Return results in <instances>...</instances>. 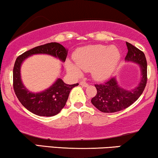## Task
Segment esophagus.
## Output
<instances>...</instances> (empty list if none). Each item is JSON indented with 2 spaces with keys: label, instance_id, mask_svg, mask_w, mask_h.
Segmentation results:
<instances>
[{
  "label": "esophagus",
  "instance_id": "obj_1",
  "mask_svg": "<svg viewBox=\"0 0 158 158\" xmlns=\"http://www.w3.org/2000/svg\"><path fill=\"white\" fill-rule=\"evenodd\" d=\"M80 85L82 86V87H87L88 85V84L86 82H85V81H82V82H80Z\"/></svg>",
  "mask_w": 158,
  "mask_h": 158
}]
</instances>
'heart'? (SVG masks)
Here are the masks:
<instances>
[{"label":"heart","mask_w":158,"mask_h":158,"mask_svg":"<svg viewBox=\"0 0 158 158\" xmlns=\"http://www.w3.org/2000/svg\"><path fill=\"white\" fill-rule=\"evenodd\" d=\"M120 58V52L115 46L90 45L76 50L74 54L76 65L69 61L67 67L75 76H81V70H90L94 79L103 81L112 75Z\"/></svg>","instance_id":"heart-1"}]
</instances>
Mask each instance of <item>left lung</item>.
<instances>
[{"instance_id":"left-lung-1","label":"left lung","mask_w":158,"mask_h":158,"mask_svg":"<svg viewBox=\"0 0 158 158\" xmlns=\"http://www.w3.org/2000/svg\"><path fill=\"white\" fill-rule=\"evenodd\" d=\"M127 54L125 61L133 62L140 69V80L137 86L131 90L121 87L116 77H112L103 84L95 85L97 94L91 103L100 112L111 113L118 112L132 105L143 92L147 82V61L145 54L132 44L126 43Z\"/></svg>"}]
</instances>
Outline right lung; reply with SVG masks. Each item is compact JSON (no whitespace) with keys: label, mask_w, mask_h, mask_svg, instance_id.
I'll return each instance as SVG.
<instances>
[{"label":"right lung","mask_w":158,"mask_h":158,"mask_svg":"<svg viewBox=\"0 0 158 158\" xmlns=\"http://www.w3.org/2000/svg\"><path fill=\"white\" fill-rule=\"evenodd\" d=\"M67 51L58 43H46L25 52L16 58L13 67V88L17 98L27 110L39 116H54L64 107L71 90L79 83L67 85L58 78L55 82L40 92L34 93L24 85L21 78V66L24 60L34 55H48L64 62Z\"/></svg>","instance_id":"add662e5"}]
</instances>
